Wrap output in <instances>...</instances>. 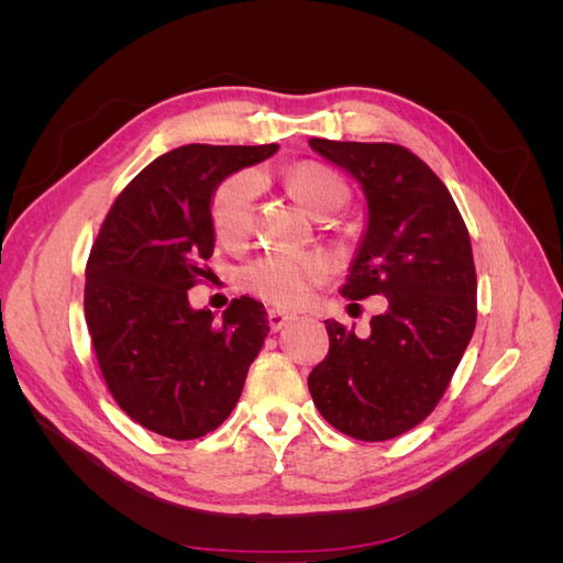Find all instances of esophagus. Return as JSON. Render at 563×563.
Instances as JSON below:
<instances>
[{
    "label": "esophagus",
    "instance_id": "esophagus-1",
    "mask_svg": "<svg viewBox=\"0 0 563 563\" xmlns=\"http://www.w3.org/2000/svg\"><path fill=\"white\" fill-rule=\"evenodd\" d=\"M296 317L294 314H288V312H284V310H279V308H272L269 312H267V321H269V329L272 331H282L286 323H291Z\"/></svg>",
    "mask_w": 563,
    "mask_h": 563
}]
</instances>
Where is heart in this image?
<instances>
[{
    "label": "heart",
    "instance_id": "obj_1",
    "mask_svg": "<svg viewBox=\"0 0 563 563\" xmlns=\"http://www.w3.org/2000/svg\"><path fill=\"white\" fill-rule=\"evenodd\" d=\"M286 185L317 218L343 209L347 187L329 166L300 162L286 172ZM261 174L244 168L228 176L211 197V223L223 242H240L251 230L255 199L261 195ZM329 275V263L317 253H267L240 272L246 291L284 308H296L310 298L312 288Z\"/></svg>",
    "mask_w": 563,
    "mask_h": 563
}]
</instances>
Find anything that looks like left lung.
Here are the masks:
<instances>
[{
    "label": "left lung",
    "mask_w": 563,
    "mask_h": 563,
    "mask_svg": "<svg viewBox=\"0 0 563 563\" xmlns=\"http://www.w3.org/2000/svg\"><path fill=\"white\" fill-rule=\"evenodd\" d=\"M310 147L360 180L368 223L340 294L385 296L387 312L360 338L327 321L329 354L308 387L335 430L385 441L428 418L463 360L476 323L470 232L446 185L395 143L310 139Z\"/></svg>",
    "instance_id": "1"
}]
</instances>
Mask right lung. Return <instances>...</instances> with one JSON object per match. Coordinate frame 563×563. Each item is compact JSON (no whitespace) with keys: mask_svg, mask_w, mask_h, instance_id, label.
<instances>
[{"mask_svg":"<svg viewBox=\"0 0 563 563\" xmlns=\"http://www.w3.org/2000/svg\"><path fill=\"white\" fill-rule=\"evenodd\" d=\"M272 145H183L147 164L108 211L87 263L84 314L110 395L168 439L213 432L240 401L269 331L263 302L234 298L223 317L187 291L213 253L211 197Z\"/></svg>","mask_w":563,"mask_h":563,"instance_id":"obj_1","label":"right lung"}]
</instances>
